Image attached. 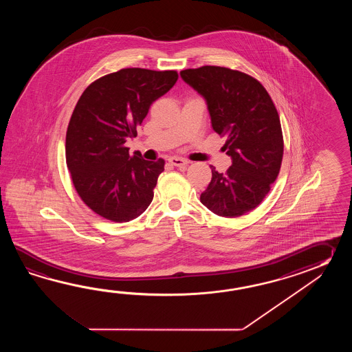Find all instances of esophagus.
<instances>
[{"mask_svg":"<svg viewBox=\"0 0 352 352\" xmlns=\"http://www.w3.org/2000/svg\"><path fill=\"white\" fill-rule=\"evenodd\" d=\"M168 161H170L171 165L176 166V167H182V166L188 165V161L185 160V158L171 157Z\"/></svg>","mask_w":352,"mask_h":352,"instance_id":"34e87169","label":"esophagus"}]
</instances>
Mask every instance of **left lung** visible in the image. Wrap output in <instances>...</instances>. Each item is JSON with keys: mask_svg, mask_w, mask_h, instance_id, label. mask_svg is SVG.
<instances>
[{"mask_svg": "<svg viewBox=\"0 0 352 352\" xmlns=\"http://www.w3.org/2000/svg\"><path fill=\"white\" fill-rule=\"evenodd\" d=\"M179 75L205 98L212 129L226 137L223 148L232 160L225 173L210 166L212 177L200 201L219 217H241L259 206L280 170L277 108L261 82L239 70L206 65Z\"/></svg>", "mask_w": 352, "mask_h": 352, "instance_id": "1", "label": "left lung"}]
</instances>
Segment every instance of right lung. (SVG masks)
<instances>
[{
  "instance_id": "obj_1",
  "label": "right lung",
  "mask_w": 352,
  "mask_h": 352,
  "mask_svg": "<svg viewBox=\"0 0 352 352\" xmlns=\"http://www.w3.org/2000/svg\"><path fill=\"white\" fill-rule=\"evenodd\" d=\"M177 78L176 70L127 67L82 91L69 120L65 156L76 192L99 217L127 223L150 206L165 160L129 155L124 143Z\"/></svg>"
}]
</instances>
